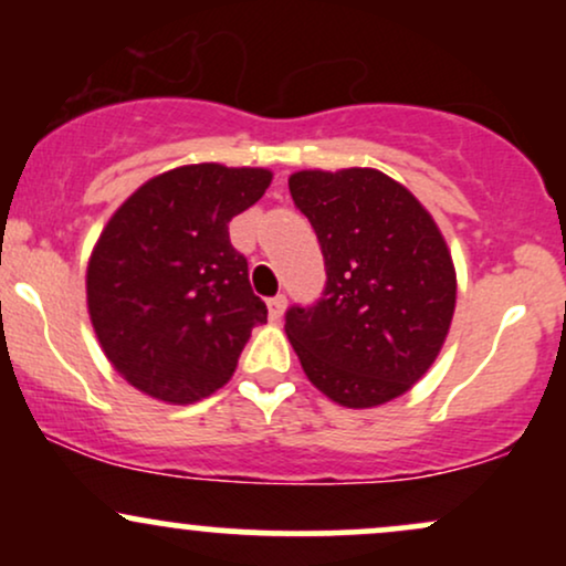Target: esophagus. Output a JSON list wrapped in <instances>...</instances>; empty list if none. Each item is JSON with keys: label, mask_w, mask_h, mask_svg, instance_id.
I'll list each match as a JSON object with an SVG mask.
<instances>
[{"label": "esophagus", "mask_w": 566, "mask_h": 566, "mask_svg": "<svg viewBox=\"0 0 566 566\" xmlns=\"http://www.w3.org/2000/svg\"><path fill=\"white\" fill-rule=\"evenodd\" d=\"M284 305H287V297H284L282 292H279V295H274V297H269V316H271V319H282Z\"/></svg>", "instance_id": "obj_1"}]
</instances>
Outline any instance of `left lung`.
<instances>
[{"label":"left lung","mask_w":566,"mask_h":566,"mask_svg":"<svg viewBox=\"0 0 566 566\" xmlns=\"http://www.w3.org/2000/svg\"><path fill=\"white\" fill-rule=\"evenodd\" d=\"M290 193L327 271L322 295L284 314L305 375L343 407L396 399L433 365L454 314V269L437 223L378 170L295 172Z\"/></svg>","instance_id":"1"}]
</instances>
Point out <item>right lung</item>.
<instances>
[{
    "label": "right lung",
    "instance_id": "obj_1",
    "mask_svg": "<svg viewBox=\"0 0 566 566\" xmlns=\"http://www.w3.org/2000/svg\"><path fill=\"white\" fill-rule=\"evenodd\" d=\"M269 170L188 165L148 180L103 229L87 305L108 361L172 405L218 391L269 308L231 244L233 216L255 205Z\"/></svg>",
    "mask_w": 566,
    "mask_h": 566
}]
</instances>
